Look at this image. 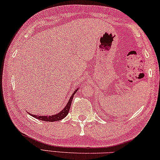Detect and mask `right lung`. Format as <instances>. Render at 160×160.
Instances as JSON below:
<instances>
[{"mask_svg":"<svg viewBox=\"0 0 160 160\" xmlns=\"http://www.w3.org/2000/svg\"><path fill=\"white\" fill-rule=\"evenodd\" d=\"M78 90V88L76 89L74 91V93L72 95V96L70 97L69 100H68V102L67 103V105L65 107H64L62 110H61L60 112H58V114H52V115H49V116H39V115H36V114H30L29 113L31 116H32L33 117H34L36 119H38L39 120H43V121H46V122H56V121H59V120H61L64 119V117H65L67 114L69 113V109H70V106H71V103L72 101V99H73V97L76 93V92Z\"/></svg>","mask_w":160,"mask_h":160,"instance_id":"right-lung-1","label":"right lung"}]
</instances>
